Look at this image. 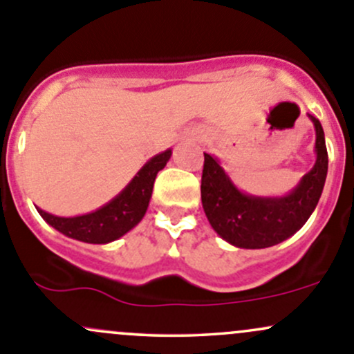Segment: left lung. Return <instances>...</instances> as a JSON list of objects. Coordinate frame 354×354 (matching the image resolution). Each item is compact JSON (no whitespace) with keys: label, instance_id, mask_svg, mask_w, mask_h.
Here are the masks:
<instances>
[{"label":"left lung","instance_id":"1","mask_svg":"<svg viewBox=\"0 0 354 354\" xmlns=\"http://www.w3.org/2000/svg\"><path fill=\"white\" fill-rule=\"evenodd\" d=\"M315 127V165L285 196L262 198L242 192L214 155L204 153L201 201L207 221L223 240L240 249H266L290 239L307 223L327 177V148L322 124Z\"/></svg>","mask_w":354,"mask_h":354}]
</instances>
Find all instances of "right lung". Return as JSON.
<instances>
[{"label":"right lung","instance_id":"add662e5","mask_svg":"<svg viewBox=\"0 0 354 354\" xmlns=\"http://www.w3.org/2000/svg\"><path fill=\"white\" fill-rule=\"evenodd\" d=\"M172 156V150H165L148 160L133 180L107 204H104L92 213L80 216H56L37 207L39 214L50 225L69 239L86 243H109L121 239L133 230L141 220L150 204L153 184L156 174L167 165Z\"/></svg>","mask_w":354,"mask_h":354}]
</instances>
